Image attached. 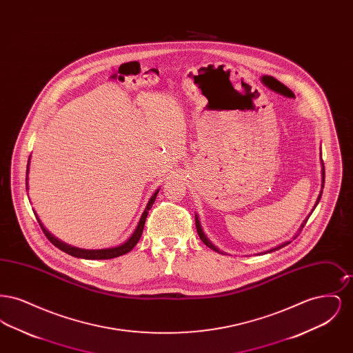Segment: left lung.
Here are the masks:
<instances>
[{
	"mask_svg": "<svg viewBox=\"0 0 353 353\" xmlns=\"http://www.w3.org/2000/svg\"><path fill=\"white\" fill-rule=\"evenodd\" d=\"M320 157H321V152H320ZM321 160V159H320ZM324 179H325V172H324V164H323V160H321V190H320L319 196H318V200H316V202H315V205H314V209L316 208V205L319 203L320 201V197H321V193H323V188H324ZM314 209L311 210V213L314 212ZM311 213L308 214V217L311 216ZM308 217L307 219H304L303 221L302 226H301V229H299V232L296 233V234L294 235V239L298 236V234L301 233V230H302L303 228H304V225H305V222H307V219H308ZM194 219H196V228H197V233H199V236L201 238L202 242L208 246V248H210L212 250H214V252H219V254H223V252H221L219 250V248H216L210 241H209V238L205 235V233H203V230H202L201 228V223H200V219H199V216L196 214L194 216ZM288 243H291V241H285V242H283V243H281L279 246H276V248H274V249H270V250H268V252H259L258 255H261V254H268V252H275V250H279V249H282V248H285V246H287Z\"/></svg>",
	"mask_w": 353,
	"mask_h": 353,
	"instance_id": "obj_1",
	"label": "left lung"
}]
</instances>
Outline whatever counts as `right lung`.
<instances>
[{"label": "right lung", "mask_w": 353, "mask_h": 353, "mask_svg": "<svg viewBox=\"0 0 353 353\" xmlns=\"http://www.w3.org/2000/svg\"><path fill=\"white\" fill-rule=\"evenodd\" d=\"M29 165H30V157H29V163H28V169H26V190L29 189V188H28V186H29V185H28ZM157 193H159V189L153 193V196H152L151 199H150V201L147 203L145 210H144V213L141 214V219L139 221L137 228L134 229V232L132 233V235H131V236H130L124 243H121L120 246H117V248H110V249L87 250V249H79V248H75V246L68 245V243H65V242L59 241L58 238H55L54 235L51 234L50 232L43 226V223L41 222V219H39V217L37 216V213H35V212H34V214H35V217H37V221L39 222V225H41V228H42L43 233H45V235L48 236V239L50 241L51 243H52L55 248H58L59 250L68 252V255H72V256H75V258H83V259H111V258H117V256H120V255H123V254H127V252H131V250L134 249V246H136V243L139 242L140 236L143 234V229H144V225H145V219H147V216H148V212H150L152 205L154 203V200H156Z\"/></svg>", "instance_id": "obj_1"}]
</instances>
